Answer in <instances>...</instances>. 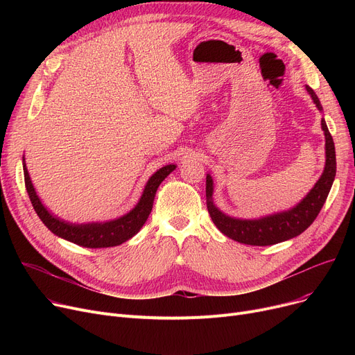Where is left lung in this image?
Listing matches in <instances>:
<instances>
[{
  "instance_id": "left-lung-1",
  "label": "left lung",
  "mask_w": 355,
  "mask_h": 355,
  "mask_svg": "<svg viewBox=\"0 0 355 355\" xmlns=\"http://www.w3.org/2000/svg\"><path fill=\"white\" fill-rule=\"evenodd\" d=\"M315 106L322 112V105L315 95V92L305 86ZM321 128L325 135V166L320 180L315 182L309 193L295 204L289 210L277 211L259 218H237L223 213L213 200L214 182L210 174L206 177V198L210 217L216 227L230 239L250 246H270L281 243V241L293 239L305 232L320 214L324 202L329 194L332 182L337 174V159H335V146L332 137L325 123L321 119Z\"/></svg>"
}]
</instances>
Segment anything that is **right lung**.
Listing matches in <instances>:
<instances>
[{
    "mask_svg": "<svg viewBox=\"0 0 355 355\" xmlns=\"http://www.w3.org/2000/svg\"><path fill=\"white\" fill-rule=\"evenodd\" d=\"M177 168L175 164L165 165L155 171L145 184V189L137 206L128 211L126 214L107 220V221H92V223H70L66 221L55 214H53L44 204L40 197L37 196V191L31 182L28 170L26 166V158L23 157V170H24V182L26 190L28 193L30 201L33 207L44 223V226L54 233L71 243L89 248V249H102V248H114L125 243L126 240L134 237L141 227L145 225V221L153 210L154 198L159 184L170 175Z\"/></svg>",
    "mask_w": 355,
    "mask_h": 355,
    "instance_id": "1",
    "label": "right lung"
}]
</instances>
